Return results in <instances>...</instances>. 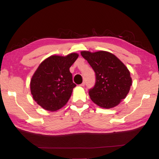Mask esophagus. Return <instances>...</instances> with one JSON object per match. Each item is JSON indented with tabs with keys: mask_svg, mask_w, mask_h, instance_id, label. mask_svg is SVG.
<instances>
[{
	"mask_svg": "<svg viewBox=\"0 0 159 159\" xmlns=\"http://www.w3.org/2000/svg\"><path fill=\"white\" fill-rule=\"evenodd\" d=\"M80 85L81 86V87H84V85H85V83H84V82H83L82 84H81Z\"/></svg>",
	"mask_w": 159,
	"mask_h": 159,
	"instance_id": "34e87169",
	"label": "esophagus"
}]
</instances>
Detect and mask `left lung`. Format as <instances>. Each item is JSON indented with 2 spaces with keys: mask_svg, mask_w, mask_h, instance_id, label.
<instances>
[{
  "mask_svg": "<svg viewBox=\"0 0 159 159\" xmlns=\"http://www.w3.org/2000/svg\"><path fill=\"white\" fill-rule=\"evenodd\" d=\"M95 73L94 87L89 91L91 99L98 106L110 109L126 98L132 85L130 71L114 54L106 51H81Z\"/></svg>",
  "mask_w": 159,
  "mask_h": 159,
  "instance_id": "8db88e82",
  "label": "left lung"
}]
</instances>
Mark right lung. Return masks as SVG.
I'll use <instances>...</instances> for the list:
<instances>
[{
    "label": "right lung",
    "mask_w": 159,
    "mask_h": 159,
    "mask_svg": "<svg viewBox=\"0 0 159 159\" xmlns=\"http://www.w3.org/2000/svg\"><path fill=\"white\" fill-rule=\"evenodd\" d=\"M79 55L51 56L38 66L32 77L30 91L33 99L46 110L54 111L68 102L76 85L72 81L70 68Z\"/></svg>",
    "instance_id": "right-lung-1"
}]
</instances>
